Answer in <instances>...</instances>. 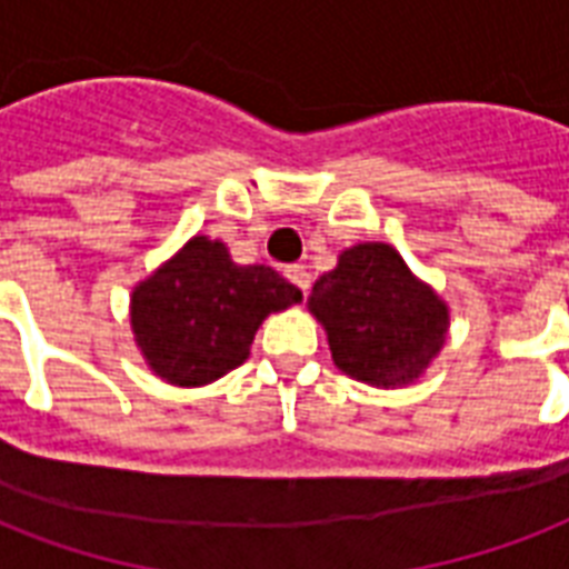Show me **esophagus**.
Wrapping results in <instances>:
<instances>
[{
    "mask_svg": "<svg viewBox=\"0 0 569 569\" xmlns=\"http://www.w3.org/2000/svg\"><path fill=\"white\" fill-rule=\"evenodd\" d=\"M286 277H289V283L298 286L303 295L310 292V271H307L303 266H289L286 268Z\"/></svg>",
    "mask_w": 569,
    "mask_h": 569,
    "instance_id": "esophagus-1",
    "label": "esophagus"
}]
</instances>
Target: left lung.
<instances>
[{"label": "left lung", "mask_w": 569, "mask_h": 569, "mask_svg": "<svg viewBox=\"0 0 569 569\" xmlns=\"http://www.w3.org/2000/svg\"><path fill=\"white\" fill-rule=\"evenodd\" d=\"M307 307L328 333L333 363L383 389L413 383L449 330L446 301L383 241L342 250L337 268L316 280Z\"/></svg>", "instance_id": "left-lung-1"}]
</instances>
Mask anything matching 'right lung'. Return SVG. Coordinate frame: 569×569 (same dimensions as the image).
<instances>
[{
    "mask_svg": "<svg viewBox=\"0 0 569 569\" xmlns=\"http://www.w3.org/2000/svg\"><path fill=\"white\" fill-rule=\"evenodd\" d=\"M301 301L268 266H236L227 244L194 236L132 289V333L173 387H203L248 360L259 325Z\"/></svg>",
    "mask_w": 569,
    "mask_h": 569,
    "instance_id": "1",
    "label": "right lung"
}]
</instances>
